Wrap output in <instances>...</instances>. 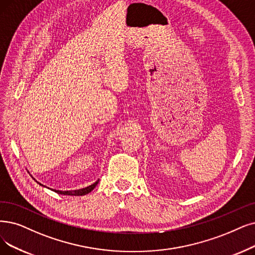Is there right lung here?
<instances>
[{
    "label": "right lung",
    "instance_id": "obj_1",
    "mask_svg": "<svg viewBox=\"0 0 255 255\" xmlns=\"http://www.w3.org/2000/svg\"><path fill=\"white\" fill-rule=\"evenodd\" d=\"M98 184V181L97 182H95L94 184H92V185H90V186H88V187H86V188H83V189H78V190H67V191H62V190H54L55 192H57V193H60V195H68V196H84V195H87V193H89V192H91L92 191L94 188H95V186ZM42 185V184H40Z\"/></svg>",
    "mask_w": 255,
    "mask_h": 255
}]
</instances>
